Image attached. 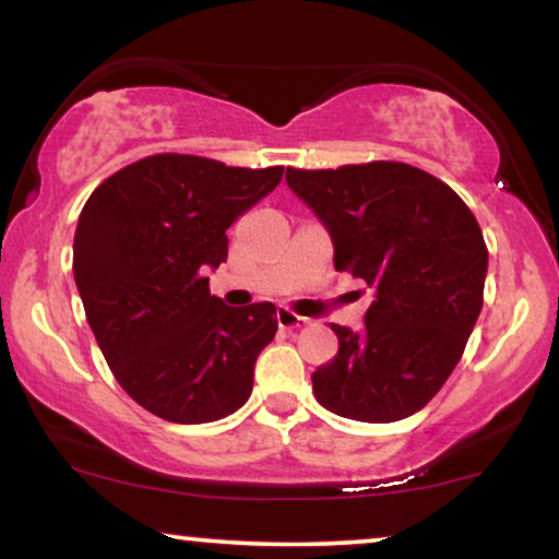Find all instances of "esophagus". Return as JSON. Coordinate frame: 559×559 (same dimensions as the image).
Wrapping results in <instances>:
<instances>
[{
  "label": "esophagus",
  "mask_w": 559,
  "mask_h": 559,
  "mask_svg": "<svg viewBox=\"0 0 559 559\" xmlns=\"http://www.w3.org/2000/svg\"><path fill=\"white\" fill-rule=\"evenodd\" d=\"M277 323H280V328H285V331H295V328L308 325L310 320L302 318V316H297V312H293L289 308H280L277 310Z\"/></svg>",
  "instance_id": "34e87169"
}]
</instances>
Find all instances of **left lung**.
<instances>
[{"mask_svg":"<svg viewBox=\"0 0 559 559\" xmlns=\"http://www.w3.org/2000/svg\"><path fill=\"white\" fill-rule=\"evenodd\" d=\"M287 186L333 239V262L371 289L366 325H331L338 354L316 400L358 423H396L440 392L484 308L488 249L461 195L404 163L295 170Z\"/></svg>","mask_w":559,"mask_h":559,"instance_id":"8db88e82","label":"left lung"}]
</instances>
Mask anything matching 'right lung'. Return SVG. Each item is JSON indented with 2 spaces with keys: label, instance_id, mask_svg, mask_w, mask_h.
Segmentation results:
<instances>
[{
  "label": "right lung",
  "instance_id": "obj_1",
  "mask_svg": "<svg viewBox=\"0 0 559 559\" xmlns=\"http://www.w3.org/2000/svg\"><path fill=\"white\" fill-rule=\"evenodd\" d=\"M282 173L167 152L121 167L83 205L73 277L86 320L121 389L167 423H216L249 400L277 308H231L205 272Z\"/></svg>",
  "mask_w": 559,
  "mask_h": 559
}]
</instances>
